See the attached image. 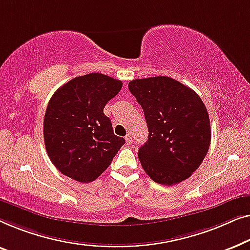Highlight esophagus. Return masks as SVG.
<instances>
[{
  "instance_id": "obj_1",
  "label": "esophagus",
  "mask_w": 250,
  "mask_h": 250,
  "mask_svg": "<svg viewBox=\"0 0 250 250\" xmlns=\"http://www.w3.org/2000/svg\"><path fill=\"white\" fill-rule=\"evenodd\" d=\"M125 142H126V144H128V145H130V144H131V142H132L131 133H128V135L125 136Z\"/></svg>"
}]
</instances>
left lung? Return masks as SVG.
Instances as JSON below:
<instances>
[{
	"mask_svg": "<svg viewBox=\"0 0 250 250\" xmlns=\"http://www.w3.org/2000/svg\"><path fill=\"white\" fill-rule=\"evenodd\" d=\"M143 107L148 139L138 150L147 174L157 184L173 186L195 172L208 152L210 125L198 94L170 77L129 83Z\"/></svg>",
	"mask_w": 250,
	"mask_h": 250,
	"instance_id": "obj_1",
	"label": "left lung"
}]
</instances>
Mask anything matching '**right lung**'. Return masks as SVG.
<instances>
[{"mask_svg": "<svg viewBox=\"0 0 250 250\" xmlns=\"http://www.w3.org/2000/svg\"><path fill=\"white\" fill-rule=\"evenodd\" d=\"M122 82L103 73L76 77L55 91L44 117L47 155L62 174L88 184L108 167L125 143L114 135L104 106Z\"/></svg>", "mask_w": 250, "mask_h": 250, "instance_id": "right-lung-1", "label": "right lung"}]
</instances>
